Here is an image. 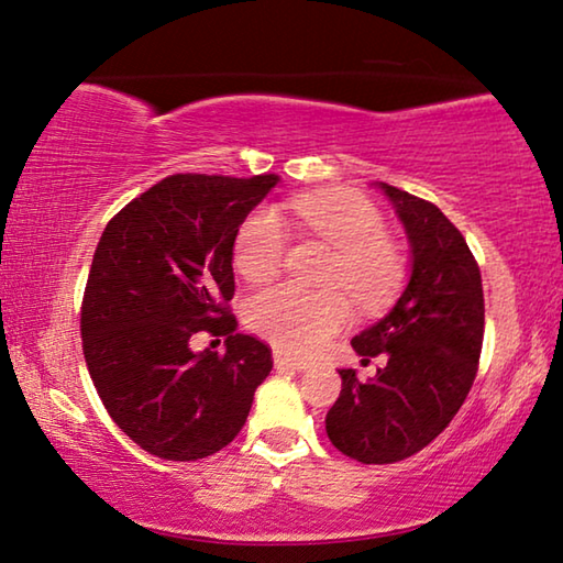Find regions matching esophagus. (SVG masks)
<instances>
[{"label":"esophagus","mask_w":563,"mask_h":563,"mask_svg":"<svg viewBox=\"0 0 563 563\" xmlns=\"http://www.w3.org/2000/svg\"><path fill=\"white\" fill-rule=\"evenodd\" d=\"M275 368H278V372H303L306 368V364L303 362H296V358H290V356H285V354H275Z\"/></svg>","instance_id":"34e87169"}]
</instances>
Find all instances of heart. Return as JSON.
<instances>
[{
  "mask_svg": "<svg viewBox=\"0 0 563 563\" xmlns=\"http://www.w3.org/2000/svg\"><path fill=\"white\" fill-rule=\"evenodd\" d=\"M298 228L335 250L331 283H341L362 306H374L397 288L401 253L384 234V217L372 201L354 191H310L290 199ZM288 230L275 209H255L240 224L232 260L242 278L263 283L280 271ZM351 318V306L339 288H308L278 283L255 292L247 303L253 329L292 356H308L339 333Z\"/></svg>",
  "mask_w": 563,
  "mask_h": 563,
  "instance_id": "b5f03b06",
  "label": "heart"
}]
</instances>
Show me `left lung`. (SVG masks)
I'll list each match as a JSON object with an SVG mask.
<instances>
[{
	"mask_svg": "<svg viewBox=\"0 0 563 563\" xmlns=\"http://www.w3.org/2000/svg\"><path fill=\"white\" fill-rule=\"evenodd\" d=\"M405 224L412 273L397 303L351 339L376 376L339 368L341 394L325 415L335 450L364 465L412 457L452 422L473 387L483 349V280L460 230L432 201L379 181Z\"/></svg>",
	"mask_w": 563,
	"mask_h": 563,
	"instance_id": "1",
	"label": "left lung"
}]
</instances>
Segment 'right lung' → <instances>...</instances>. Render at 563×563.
I'll use <instances>...</instances> for the list:
<instances>
[{
	"label": "right lung",
	"mask_w": 563,
	"mask_h": 563,
	"mask_svg": "<svg viewBox=\"0 0 563 563\" xmlns=\"http://www.w3.org/2000/svg\"><path fill=\"white\" fill-rule=\"evenodd\" d=\"M278 174H174L129 201L100 238L80 310L82 354L121 432L189 463L238 438L273 368L267 343L238 333L232 247ZM199 330L225 354L188 349Z\"/></svg>",
	"instance_id": "1"
}]
</instances>
